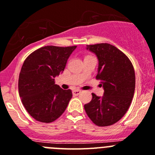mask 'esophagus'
Here are the masks:
<instances>
[{
  "label": "esophagus",
  "instance_id": "esophagus-1",
  "mask_svg": "<svg viewBox=\"0 0 155 155\" xmlns=\"http://www.w3.org/2000/svg\"><path fill=\"white\" fill-rule=\"evenodd\" d=\"M80 94H81V91H79V90H74L72 91V94H73L74 96H78Z\"/></svg>",
  "mask_w": 155,
  "mask_h": 155
}]
</instances>
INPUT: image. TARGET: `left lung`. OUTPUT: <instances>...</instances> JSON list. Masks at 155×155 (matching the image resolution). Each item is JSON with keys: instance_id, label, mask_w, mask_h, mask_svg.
<instances>
[{"instance_id": "8db88e82", "label": "left lung", "mask_w": 155, "mask_h": 155, "mask_svg": "<svg viewBox=\"0 0 155 155\" xmlns=\"http://www.w3.org/2000/svg\"><path fill=\"white\" fill-rule=\"evenodd\" d=\"M98 60L97 79L101 80L104 95L92 94L84 109L98 126L113 125L120 120L130 106L135 91V72L128 57L109 44L87 45Z\"/></svg>"}]
</instances>
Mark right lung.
I'll use <instances>...</instances> for the list:
<instances>
[{
  "label": "right lung",
  "instance_id": "right-lung-1",
  "mask_svg": "<svg viewBox=\"0 0 155 155\" xmlns=\"http://www.w3.org/2000/svg\"><path fill=\"white\" fill-rule=\"evenodd\" d=\"M76 46H47L25 60L18 78V93L29 115L41 122H54L63 114L72 97L70 90L54 84Z\"/></svg>",
  "mask_w": 155,
  "mask_h": 155
}]
</instances>
